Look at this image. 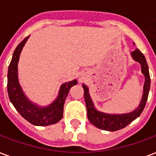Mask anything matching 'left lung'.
Instances as JSON below:
<instances>
[{"instance_id":"1","label":"left lung","mask_w":156,"mask_h":156,"mask_svg":"<svg viewBox=\"0 0 156 156\" xmlns=\"http://www.w3.org/2000/svg\"><path fill=\"white\" fill-rule=\"evenodd\" d=\"M131 56L134 61L140 62L141 65V72L144 76V84L143 89V95L140 103V105L134 111L128 113V114H122V115H109L105 114L103 112L98 111L95 108L94 103L88 93V88L86 85L83 84V88L84 90V99L86 107H87V114H88V120L92 124H94L98 129L108 131H116L126 127L128 124L137 119L141 115L142 111L144 110V106L146 105L149 91L151 88V77L149 73V67L147 62L144 58L143 53L139 49H135L134 51L131 52Z\"/></svg>"}]
</instances>
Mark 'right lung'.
Returning <instances> with one entry per match:
<instances>
[{
    "instance_id": "obj_1",
    "label": "right lung",
    "mask_w": 156,
    "mask_h": 156,
    "mask_svg": "<svg viewBox=\"0 0 156 156\" xmlns=\"http://www.w3.org/2000/svg\"><path fill=\"white\" fill-rule=\"evenodd\" d=\"M29 37L30 36L27 37L21 43H19L13 52L7 73V92L9 98L13 106L25 119L34 125L47 126L49 124H56L62 119L63 115L65 99L68 96L70 88L73 85L77 84L78 82L75 79L73 81L62 84L58 98L55 99L54 102H52V104L47 107H39L30 101L24 94L22 87L19 84L17 72L20 54Z\"/></svg>"
}]
</instances>
